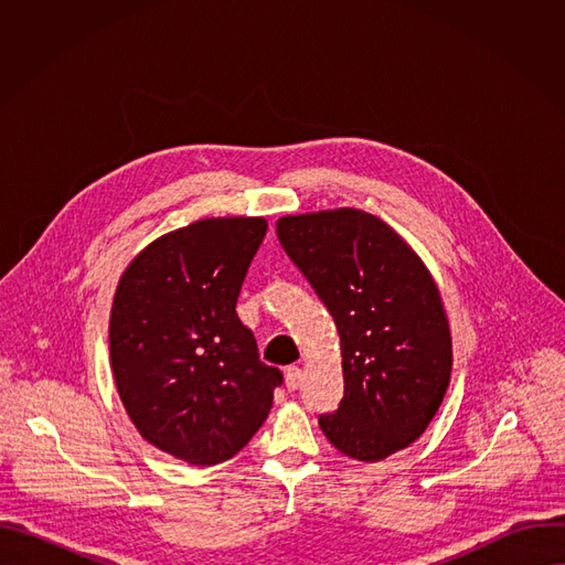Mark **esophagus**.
<instances>
[{
	"label": "esophagus",
	"mask_w": 565,
	"mask_h": 565,
	"mask_svg": "<svg viewBox=\"0 0 565 565\" xmlns=\"http://www.w3.org/2000/svg\"><path fill=\"white\" fill-rule=\"evenodd\" d=\"M301 380H303V373L299 366H288L286 369V386L288 391H297L301 386Z\"/></svg>",
	"instance_id": "obj_1"
}]
</instances>
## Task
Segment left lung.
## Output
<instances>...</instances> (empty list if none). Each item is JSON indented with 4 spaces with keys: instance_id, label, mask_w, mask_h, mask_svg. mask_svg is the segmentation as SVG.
Instances as JSON below:
<instances>
[{
    "instance_id": "8db88e82",
    "label": "left lung",
    "mask_w": 565,
    "mask_h": 565,
    "mask_svg": "<svg viewBox=\"0 0 565 565\" xmlns=\"http://www.w3.org/2000/svg\"><path fill=\"white\" fill-rule=\"evenodd\" d=\"M277 236L340 333L344 397L319 416L321 431L362 462L409 447L443 405L454 362L431 273L391 225L355 207L281 216Z\"/></svg>"
}]
</instances>
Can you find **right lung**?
<instances>
[{"instance_id": "add662e5", "label": "right lung", "mask_w": 565, "mask_h": 565, "mask_svg": "<svg viewBox=\"0 0 565 565\" xmlns=\"http://www.w3.org/2000/svg\"><path fill=\"white\" fill-rule=\"evenodd\" d=\"M266 230L264 216H212L168 232L114 295L109 355L127 416L149 445L196 467L244 449L284 380L236 315Z\"/></svg>"}]
</instances>
